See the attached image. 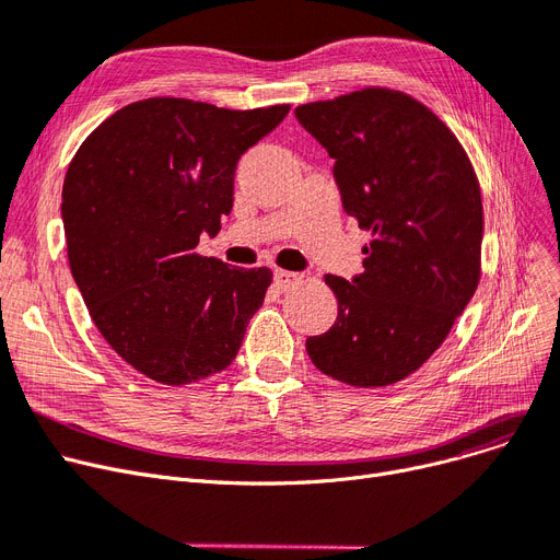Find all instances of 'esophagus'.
<instances>
[{
	"instance_id": "esophagus-1",
	"label": "esophagus",
	"mask_w": 560,
	"mask_h": 560,
	"mask_svg": "<svg viewBox=\"0 0 560 560\" xmlns=\"http://www.w3.org/2000/svg\"><path fill=\"white\" fill-rule=\"evenodd\" d=\"M298 281H300V275H298V272H288V270H275V285H277L279 290H288V288H293Z\"/></svg>"
}]
</instances>
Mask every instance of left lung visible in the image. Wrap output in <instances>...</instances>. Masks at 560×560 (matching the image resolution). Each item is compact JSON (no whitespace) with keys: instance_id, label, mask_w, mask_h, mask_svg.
Wrapping results in <instances>:
<instances>
[{"instance_id":"1","label":"left lung","mask_w":560,"mask_h":560,"mask_svg":"<svg viewBox=\"0 0 560 560\" xmlns=\"http://www.w3.org/2000/svg\"><path fill=\"white\" fill-rule=\"evenodd\" d=\"M295 116L334 162L343 210L373 240L363 272L327 275L336 323L306 338L315 369L352 386H386L444 343L480 279L482 201L457 137L425 105L361 89L300 105Z\"/></svg>"}]
</instances>
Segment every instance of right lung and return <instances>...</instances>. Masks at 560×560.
I'll return each mask as SVG.
<instances>
[{
    "instance_id": "1",
    "label": "right lung",
    "mask_w": 560,
    "mask_h": 560,
    "mask_svg": "<svg viewBox=\"0 0 560 560\" xmlns=\"http://www.w3.org/2000/svg\"><path fill=\"white\" fill-rule=\"evenodd\" d=\"M288 109L139 101L72 158L61 191L72 279L112 350L145 377L180 386L235 359L272 272L199 256L197 245L233 208L237 160Z\"/></svg>"
}]
</instances>
